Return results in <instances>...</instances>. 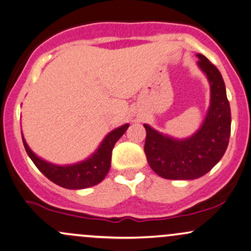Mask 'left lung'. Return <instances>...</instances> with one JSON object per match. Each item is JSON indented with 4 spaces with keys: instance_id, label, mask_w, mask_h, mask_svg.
Returning <instances> with one entry per match:
<instances>
[{
    "instance_id": "8db88e82",
    "label": "left lung",
    "mask_w": 251,
    "mask_h": 251,
    "mask_svg": "<svg viewBox=\"0 0 251 251\" xmlns=\"http://www.w3.org/2000/svg\"><path fill=\"white\" fill-rule=\"evenodd\" d=\"M198 67L210 82V107L201 128L185 139H175L151 126L146 129L145 151L151 169L165 179H196L221 160L229 144L231 113L220 71L201 54Z\"/></svg>"
}]
</instances>
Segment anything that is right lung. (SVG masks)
<instances>
[{"instance_id":"obj_1","label":"right lung","mask_w":251,"mask_h":251,"mask_svg":"<svg viewBox=\"0 0 251 251\" xmlns=\"http://www.w3.org/2000/svg\"><path fill=\"white\" fill-rule=\"evenodd\" d=\"M128 126V124H125L109 132L91 157L80 163L72 164V165H55V164L46 162L31 151L25 143L24 135H22V140H24L25 149L29 158L48 179L65 189L79 190L97 185L106 177L111 168L112 150L119 138L125 133Z\"/></svg>"}]
</instances>
